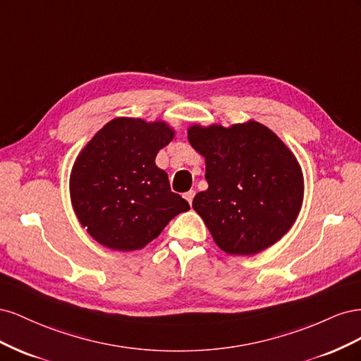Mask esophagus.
Here are the masks:
<instances>
[{
  "label": "esophagus",
  "instance_id": "esophagus-1",
  "mask_svg": "<svg viewBox=\"0 0 361 361\" xmlns=\"http://www.w3.org/2000/svg\"><path fill=\"white\" fill-rule=\"evenodd\" d=\"M194 195H195V191H188V192H185L183 194V197L187 199V202L190 203V204H192V200H194Z\"/></svg>",
  "mask_w": 361,
  "mask_h": 361
}]
</instances>
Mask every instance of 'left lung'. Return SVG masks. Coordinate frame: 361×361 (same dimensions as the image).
Returning a JSON list of instances; mask_svg holds the SVG:
<instances>
[{
  "instance_id": "8db88e82",
  "label": "left lung",
  "mask_w": 361,
  "mask_h": 361,
  "mask_svg": "<svg viewBox=\"0 0 361 361\" xmlns=\"http://www.w3.org/2000/svg\"><path fill=\"white\" fill-rule=\"evenodd\" d=\"M191 146L204 157L206 191L192 200L215 244L250 256L276 244L302 203V174L292 152L267 126L247 122L191 126Z\"/></svg>"
}]
</instances>
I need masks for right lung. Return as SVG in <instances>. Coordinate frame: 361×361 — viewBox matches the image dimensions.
Segmentation results:
<instances>
[{
  "mask_svg": "<svg viewBox=\"0 0 361 361\" xmlns=\"http://www.w3.org/2000/svg\"><path fill=\"white\" fill-rule=\"evenodd\" d=\"M173 135L164 122L120 117L82 149L71 174V199L80 223L97 243L117 251L140 250L190 209L155 164Z\"/></svg>",
  "mask_w": 361,
  "mask_h": 361,
  "instance_id": "right-lung-1",
  "label": "right lung"
}]
</instances>
